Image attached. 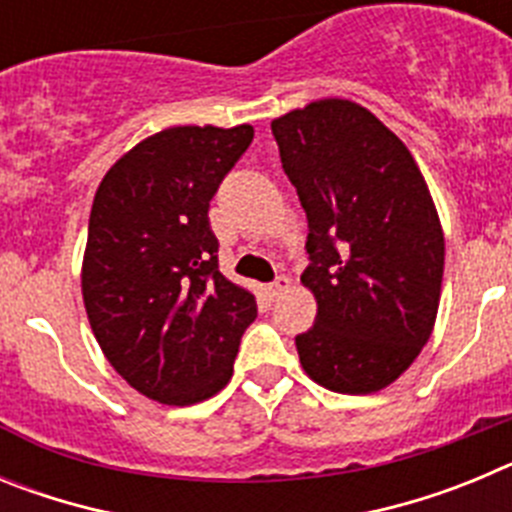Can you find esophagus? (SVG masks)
Listing matches in <instances>:
<instances>
[{"instance_id":"34e87169","label":"esophagus","mask_w":512,"mask_h":512,"mask_svg":"<svg viewBox=\"0 0 512 512\" xmlns=\"http://www.w3.org/2000/svg\"><path fill=\"white\" fill-rule=\"evenodd\" d=\"M289 287H292V279H289V277H277V279H274V282L269 284V295L271 297H279V295H284V292H287Z\"/></svg>"}]
</instances>
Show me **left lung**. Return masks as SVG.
Segmentation results:
<instances>
[{"instance_id":"8db88e82","label":"left lung","mask_w":512,"mask_h":512,"mask_svg":"<svg viewBox=\"0 0 512 512\" xmlns=\"http://www.w3.org/2000/svg\"><path fill=\"white\" fill-rule=\"evenodd\" d=\"M282 169L307 215L318 302L295 338L307 377L341 395L395 382L431 338L443 230L408 146L361 104L320 99L271 122Z\"/></svg>"}]
</instances>
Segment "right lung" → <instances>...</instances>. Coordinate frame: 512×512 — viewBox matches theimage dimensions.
<instances>
[{
	"label": "right lung",
	"mask_w": 512,
	"mask_h": 512,
	"mask_svg": "<svg viewBox=\"0 0 512 512\" xmlns=\"http://www.w3.org/2000/svg\"><path fill=\"white\" fill-rule=\"evenodd\" d=\"M251 140V125L161 130L94 194L81 266L89 325L115 372L164 405L223 390L256 320V297L220 274L207 217Z\"/></svg>",
	"instance_id": "1"
}]
</instances>
